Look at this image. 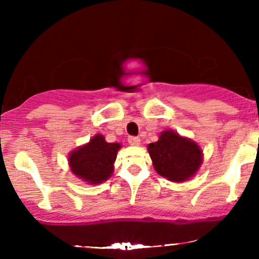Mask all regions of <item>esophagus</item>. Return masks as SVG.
I'll list each match as a JSON object with an SVG mask.
<instances>
[{
  "label": "esophagus",
  "instance_id": "34e87169",
  "mask_svg": "<svg viewBox=\"0 0 259 259\" xmlns=\"http://www.w3.org/2000/svg\"><path fill=\"white\" fill-rule=\"evenodd\" d=\"M140 141H141V140H140L139 136H129V138H127V142H129L130 145H133V146H138Z\"/></svg>",
  "mask_w": 259,
  "mask_h": 259
}]
</instances>
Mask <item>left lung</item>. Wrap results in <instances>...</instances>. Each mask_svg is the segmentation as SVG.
I'll return each instance as SVG.
<instances>
[{"label":"left lung","mask_w":259,"mask_h":259,"mask_svg":"<svg viewBox=\"0 0 259 259\" xmlns=\"http://www.w3.org/2000/svg\"><path fill=\"white\" fill-rule=\"evenodd\" d=\"M148 153L157 173L177 183L190 179L202 163L198 145L171 130L163 132L158 141L148 145Z\"/></svg>","instance_id":"obj_1"}]
</instances>
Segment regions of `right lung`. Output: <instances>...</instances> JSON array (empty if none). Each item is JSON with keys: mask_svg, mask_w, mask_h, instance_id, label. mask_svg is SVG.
Returning <instances> with one entry per match:
<instances>
[{"mask_svg": "<svg viewBox=\"0 0 259 259\" xmlns=\"http://www.w3.org/2000/svg\"><path fill=\"white\" fill-rule=\"evenodd\" d=\"M119 148L117 142H107L102 135H96L89 144L70 153L72 171L90 184L106 181L113 173V163Z\"/></svg>", "mask_w": 259, "mask_h": 259, "instance_id": "1", "label": "right lung"}]
</instances>
